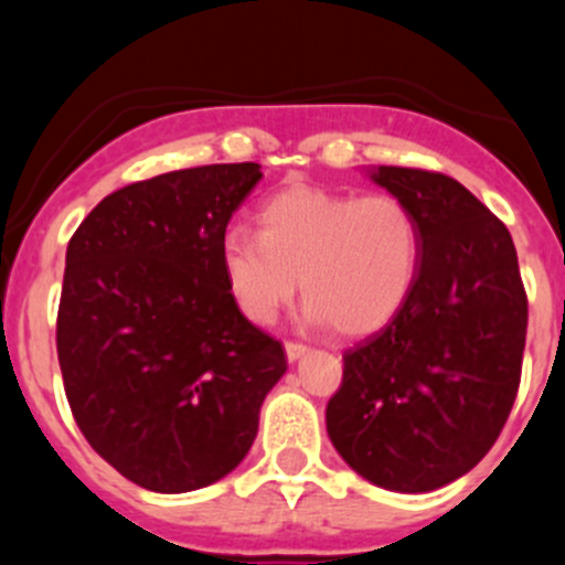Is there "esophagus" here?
Returning <instances> with one entry per match:
<instances>
[{
	"label": "esophagus",
	"instance_id": "1",
	"mask_svg": "<svg viewBox=\"0 0 565 565\" xmlns=\"http://www.w3.org/2000/svg\"><path fill=\"white\" fill-rule=\"evenodd\" d=\"M284 350H287V361L295 363V361H300L306 352H309V347L298 344V341H287V344H284Z\"/></svg>",
	"mask_w": 565,
	"mask_h": 565
}]
</instances>
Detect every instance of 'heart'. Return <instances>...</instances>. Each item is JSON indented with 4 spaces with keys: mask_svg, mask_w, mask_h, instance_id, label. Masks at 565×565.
I'll use <instances>...</instances> for the list:
<instances>
[{
    "mask_svg": "<svg viewBox=\"0 0 565 565\" xmlns=\"http://www.w3.org/2000/svg\"><path fill=\"white\" fill-rule=\"evenodd\" d=\"M420 230L396 196H358L298 185L262 207L259 235L232 226L221 241V270L237 309L270 324L300 292L309 324L344 335L385 328L413 295Z\"/></svg>",
    "mask_w": 565,
    "mask_h": 565,
    "instance_id": "b5f03b06",
    "label": "heart"
}]
</instances>
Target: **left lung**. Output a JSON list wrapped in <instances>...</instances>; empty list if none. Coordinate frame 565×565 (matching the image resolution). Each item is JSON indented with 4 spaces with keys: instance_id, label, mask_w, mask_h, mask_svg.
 <instances>
[{
    "instance_id": "obj_1",
    "label": "left lung",
    "mask_w": 565,
    "mask_h": 565,
    "mask_svg": "<svg viewBox=\"0 0 565 565\" xmlns=\"http://www.w3.org/2000/svg\"><path fill=\"white\" fill-rule=\"evenodd\" d=\"M369 177L418 221V281L383 330L344 352L324 424L358 476L431 492L487 457L514 407L527 298L509 230L461 182L404 167Z\"/></svg>"
}]
</instances>
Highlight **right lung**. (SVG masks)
<instances>
[{
	"mask_svg": "<svg viewBox=\"0 0 565 565\" xmlns=\"http://www.w3.org/2000/svg\"><path fill=\"white\" fill-rule=\"evenodd\" d=\"M259 163L180 169L108 193L67 243L56 355L78 429L128 481L210 487L254 446L287 372L221 270Z\"/></svg>",
	"mask_w": 565,
	"mask_h": 565,
	"instance_id": "right-lung-1",
	"label": "right lung"
}]
</instances>
